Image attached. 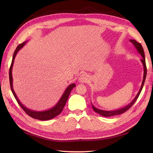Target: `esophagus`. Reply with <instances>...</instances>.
Returning <instances> with one entry per match:
<instances>
[{"mask_svg": "<svg viewBox=\"0 0 153 153\" xmlns=\"http://www.w3.org/2000/svg\"><path fill=\"white\" fill-rule=\"evenodd\" d=\"M88 80H89V76L85 73L82 74L78 78V82L80 83H85Z\"/></svg>", "mask_w": 153, "mask_h": 153, "instance_id": "esophagus-1", "label": "esophagus"}]
</instances>
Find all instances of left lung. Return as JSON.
<instances>
[{
  "mask_svg": "<svg viewBox=\"0 0 153 153\" xmlns=\"http://www.w3.org/2000/svg\"><path fill=\"white\" fill-rule=\"evenodd\" d=\"M129 41H130V42L134 45V47H135V48L137 49L138 53H139L142 56V59L140 60V61H141V62L142 63V65H143V80H142V84H141V86H140V90H139V91L138 92V93L136 95V96L135 97V98H134L128 105L124 106V107H123L121 108L117 109V110H101V109H99V108H97L91 103L92 108H93V110H94V112L99 114L101 115H102V116H104V117H110V116H114V115H119V114H123L124 112H126V111H127L129 108H130L131 106L134 103H135L136 100L138 98V96H139L140 92L142 91V88H143V84H144V82H145V80H146V75H147V68H146V59H145L144 51H143V48L142 47L141 44L137 42V41L135 39H129Z\"/></svg>",
  "mask_w": 153,
  "mask_h": 153,
  "instance_id": "1",
  "label": "left lung"
}]
</instances>
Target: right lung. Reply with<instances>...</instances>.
I'll return each instance as SVG.
<instances>
[{
  "instance_id": "obj_1",
  "label": "right lung",
  "mask_w": 153,
  "mask_h": 153,
  "mask_svg": "<svg viewBox=\"0 0 153 153\" xmlns=\"http://www.w3.org/2000/svg\"><path fill=\"white\" fill-rule=\"evenodd\" d=\"M27 43V41H25L23 43L20 44L18 46L16 47L15 52H14L13 56V59H12V62L10 66V73H9V75H10V87H11V91L13 92V94L15 96V99L16 100L18 103L19 104V105L21 106L22 108L24 110L25 113L29 115L30 117L36 119H38L40 120V121H48V120L52 119L53 118H54L55 117L57 116L58 115H59L62 112V111L65 106L66 101L68 99V97L69 96V94L71 91V90L73 89V88H74L75 87H76V85L75 84H71L69 85H68L67 87V88L66 89V90L64 91L63 94L62 95V96L61 97V98L59 100L58 102L56 103V105H55L54 106H53L52 108H51L48 110H43V111H36V110H33L29 109L28 108H27L25 106H24L23 105L20 101L19 100V99L18 98V97L16 96V94L15 93V92L14 91L13 89V75H12V70H13V66L14 64V61H15V59L16 55L17 54V53L19 52V50L23 48V47Z\"/></svg>"
}]
</instances>
